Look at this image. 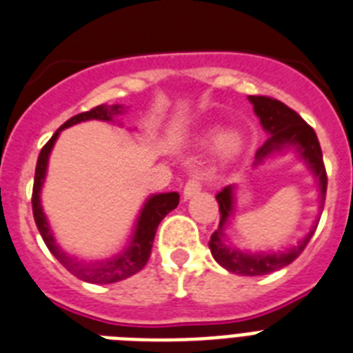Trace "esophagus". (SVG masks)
<instances>
[{"label":"esophagus","instance_id":"esophagus-1","mask_svg":"<svg viewBox=\"0 0 353 353\" xmlns=\"http://www.w3.org/2000/svg\"><path fill=\"white\" fill-rule=\"evenodd\" d=\"M201 187H203V174H198V172H196V174L185 183V187H183V199L187 201V199H190L192 196L199 194Z\"/></svg>","mask_w":353,"mask_h":353}]
</instances>
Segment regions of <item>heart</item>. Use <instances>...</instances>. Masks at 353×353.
Segmentation results:
<instances>
[{
  "mask_svg": "<svg viewBox=\"0 0 353 353\" xmlns=\"http://www.w3.org/2000/svg\"><path fill=\"white\" fill-rule=\"evenodd\" d=\"M240 148H241V135L238 132L221 133L214 143V152L220 155V157H223V159L236 155L238 152H240Z\"/></svg>",
  "mask_w": 353,
  "mask_h": 353,
  "instance_id": "1",
  "label": "heart"
}]
</instances>
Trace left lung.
Here are the masks:
<instances>
[{"label":"left lung","mask_w":353,"mask_h":353,"mask_svg":"<svg viewBox=\"0 0 353 353\" xmlns=\"http://www.w3.org/2000/svg\"><path fill=\"white\" fill-rule=\"evenodd\" d=\"M254 113L260 119V124L265 132L269 133L268 141L258 148L254 155V165H260L265 157H269L274 152H284L285 148H295V152L301 155V159L307 165V168L313 172V176L319 183V192H321V207L323 201L326 199V185H328V177H326V168H324L323 152H321V144H319L317 133L313 130L304 119L291 108H288L284 102L271 99V97L262 95H251L249 97ZM218 205H220V225L218 231L210 236L209 247L212 256L221 268L236 274H243V276H260V274L273 273L276 269H282L290 265L304 249H306L307 241L312 240L315 227L307 232V236L299 245L285 249L282 252H241L234 247H229L225 243V225L229 218L234 212V187L229 185L221 192L216 194Z\"/></svg>","instance_id":"8db88e82"}]
</instances>
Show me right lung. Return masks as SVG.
Returning a JSON list of instances; mask_svg holds the SVG:
<instances>
[{
    "instance_id": "1",
    "label": "right lung",
    "mask_w": 353,
    "mask_h": 353,
    "mask_svg": "<svg viewBox=\"0 0 353 353\" xmlns=\"http://www.w3.org/2000/svg\"><path fill=\"white\" fill-rule=\"evenodd\" d=\"M126 112L124 106L121 104H112V106H97L90 112L79 113L74 117L69 119L68 122H63L62 126L58 128L54 135L49 139V143L41 148L40 155H38V163H36V172H34V187H32V214H34V221L38 231H40L41 238L46 241L47 249L52 252V256L57 258L58 262L62 263L63 268L68 269L69 273L74 274L77 279L84 280V282H91V284H113L119 280H124L132 274L139 273L141 269L146 265L152 252V245H154L155 232L159 227L161 220L165 218L170 210H174L179 203V194L177 192H165V194H154L146 199V203L141 209V214L135 223V231H133L130 245L121 251L115 256L108 258V260H95V262H84L79 258L71 256L65 251H62L58 247L57 240L51 232V227L47 223V218L43 214L40 201V192L41 185L46 181L47 174V163H49V154H51L52 146L57 143L58 135L65 128L79 124L82 121H113V117L122 115Z\"/></svg>"
}]
</instances>
